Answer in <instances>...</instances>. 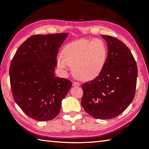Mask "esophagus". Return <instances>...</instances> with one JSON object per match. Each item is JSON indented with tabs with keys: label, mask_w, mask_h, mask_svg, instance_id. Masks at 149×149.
<instances>
[{
	"label": "esophagus",
	"mask_w": 149,
	"mask_h": 149,
	"mask_svg": "<svg viewBox=\"0 0 149 149\" xmlns=\"http://www.w3.org/2000/svg\"><path fill=\"white\" fill-rule=\"evenodd\" d=\"M73 85H74V86H79L80 84L77 81H74V82H73Z\"/></svg>",
	"instance_id": "esophagus-1"
}]
</instances>
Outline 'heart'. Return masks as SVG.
<instances>
[{"instance_id": "1", "label": "heart", "mask_w": 149, "mask_h": 149, "mask_svg": "<svg viewBox=\"0 0 149 149\" xmlns=\"http://www.w3.org/2000/svg\"><path fill=\"white\" fill-rule=\"evenodd\" d=\"M107 49L99 39H81L65 45L62 55L58 56L57 65L64 70L74 66L75 76L81 80H90L99 74L105 62Z\"/></svg>"}]
</instances>
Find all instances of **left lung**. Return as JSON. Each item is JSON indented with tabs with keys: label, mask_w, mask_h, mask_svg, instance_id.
<instances>
[{
	"label": "left lung",
	"mask_w": 149,
	"mask_h": 149,
	"mask_svg": "<svg viewBox=\"0 0 149 149\" xmlns=\"http://www.w3.org/2000/svg\"><path fill=\"white\" fill-rule=\"evenodd\" d=\"M107 42L108 56L94 79L81 85V106L90 116L102 120L118 116L135 95L137 65L126 45L116 37L102 35Z\"/></svg>",
	"instance_id": "left-lung-1"
}]
</instances>
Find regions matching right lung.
I'll use <instances>...</instances> for the list:
<instances>
[{
  "instance_id": "right-lung-1",
  "label": "right lung",
  "mask_w": 149,
  "mask_h": 149,
  "mask_svg": "<svg viewBox=\"0 0 149 149\" xmlns=\"http://www.w3.org/2000/svg\"><path fill=\"white\" fill-rule=\"evenodd\" d=\"M67 33L34 35L20 45L10 65V81L17 104L38 121L54 119L72 82L56 77L60 47Z\"/></svg>"
}]
</instances>
